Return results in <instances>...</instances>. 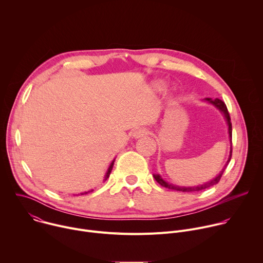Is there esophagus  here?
<instances>
[{"mask_svg":"<svg viewBox=\"0 0 263 263\" xmlns=\"http://www.w3.org/2000/svg\"><path fill=\"white\" fill-rule=\"evenodd\" d=\"M147 134V129L144 128V127H140L138 129H136L134 132H133V136L135 138H140V137H143L144 135Z\"/></svg>","mask_w":263,"mask_h":263,"instance_id":"esophagus-1","label":"esophagus"}]
</instances>
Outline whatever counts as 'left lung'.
Instances as JSON below:
<instances>
[{"label": "left lung", "instance_id": "8db88e82", "mask_svg": "<svg viewBox=\"0 0 263 263\" xmlns=\"http://www.w3.org/2000/svg\"><path fill=\"white\" fill-rule=\"evenodd\" d=\"M208 102H210L211 104L215 105L222 114L224 115V118H226L227 122H228V126H229V136H230V139H232V124H231V119H230V115H229V111L227 109V106L226 104H224L221 100L219 99H214L212 100L211 98H207L206 99ZM231 156H232V147H231V152H230V157H229V160L227 161V164L224 165V167L222 168V171L219 173V175L217 177H215L212 181L208 182V183H205L203 185H199V186H196V187H180V186H176V185H172V184H168L166 183L164 180H162V178L159 176V175H154V179L163 187H165V189H168V190H173V191H177V192H182V193H192V192H200V191H203V190H206L208 189V187H211L215 184H217L224 172V170H226L228 163L230 162L231 160Z\"/></svg>", "mask_w": 263, "mask_h": 263}]
</instances>
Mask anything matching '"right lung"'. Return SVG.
Returning <instances> with one entry per match:
<instances>
[{
    "instance_id": "1",
    "label": "right lung",
    "mask_w": 263,
    "mask_h": 263,
    "mask_svg": "<svg viewBox=\"0 0 263 263\" xmlns=\"http://www.w3.org/2000/svg\"><path fill=\"white\" fill-rule=\"evenodd\" d=\"M112 166H114V162L111 163V165H110V167H109V170H108V172H107V175H106V179L109 177V175H110V173H111V170H112ZM87 194V193H86ZM83 195V194H82Z\"/></svg>"
}]
</instances>
